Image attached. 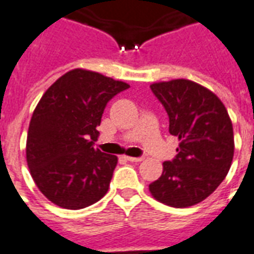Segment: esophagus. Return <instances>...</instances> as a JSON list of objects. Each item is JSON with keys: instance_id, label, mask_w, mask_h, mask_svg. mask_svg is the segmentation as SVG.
Returning a JSON list of instances; mask_svg holds the SVG:
<instances>
[{"instance_id": "1", "label": "esophagus", "mask_w": 254, "mask_h": 254, "mask_svg": "<svg viewBox=\"0 0 254 254\" xmlns=\"http://www.w3.org/2000/svg\"><path fill=\"white\" fill-rule=\"evenodd\" d=\"M125 159L127 162H141L144 159L143 156H138V158H134V156H125Z\"/></svg>"}]
</instances>
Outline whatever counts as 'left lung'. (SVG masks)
I'll list each match as a JSON object with an SVG mask.
<instances>
[{
	"label": "left lung",
	"instance_id": "1",
	"mask_svg": "<svg viewBox=\"0 0 254 254\" xmlns=\"http://www.w3.org/2000/svg\"><path fill=\"white\" fill-rule=\"evenodd\" d=\"M169 116V132L180 140L176 158L163 163L149 184L166 205L185 208L207 198L227 176L234 156L233 124L216 95L200 84L177 78L151 85Z\"/></svg>",
	"mask_w": 254,
	"mask_h": 254
}]
</instances>
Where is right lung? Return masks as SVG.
Wrapping results in <instances>:
<instances>
[{"label":"right lung","instance_id":"obj_1","mask_svg":"<svg viewBox=\"0 0 254 254\" xmlns=\"http://www.w3.org/2000/svg\"><path fill=\"white\" fill-rule=\"evenodd\" d=\"M129 84L73 69L43 94L31 118L27 163L36 187L56 205L80 209L109 190L117 156L94 148L105 107Z\"/></svg>","mask_w":254,"mask_h":254}]
</instances>
